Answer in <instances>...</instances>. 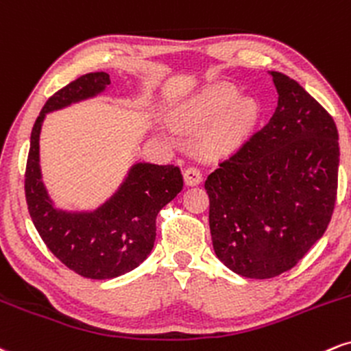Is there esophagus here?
Returning a JSON list of instances; mask_svg holds the SVG:
<instances>
[{"label":"esophagus","instance_id":"34e87169","mask_svg":"<svg viewBox=\"0 0 351 351\" xmlns=\"http://www.w3.org/2000/svg\"><path fill=\"white\" fill-rule=\"evenodd\" d=\"M184 182L187 185H197L202 182V174L197 167H187L184 171Z\"/></svg>","mask_w":351,"mask_h":351}]
</instances>
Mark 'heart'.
<instances>
[{
    "mask_svg": "<svg viewBox=\"0 0 351 351\" xmlns=\"http://www.w3.org/2000/svg\"><path fill=\"white\" fill-rule=\"evenodd\" d=\"M180 125L207 126L204 149L208 154H232L250 138L261 118V103L254 97H240V88L218 82L180 103L176 111Z\"/></svg>",
    "mask_w": 351,
    "mask_h": 351,
    "instance_id": "1",
    "label": "heart"
}]
</instances>
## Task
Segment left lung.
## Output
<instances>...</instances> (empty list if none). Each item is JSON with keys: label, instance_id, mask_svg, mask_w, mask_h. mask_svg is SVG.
<instances>
[{"label": "left lung", "instance_id": "obj_1", "mask_svg": "<svg viewBox=\"0 0 351 351\" xmlns=\"http://www.w3.org/2000/svg\"><path fill=\"white\" fill-rule=\"evenodd\" d=\"M269 75L273 118L205 180L217 258L250 279L286 273L322 238L339 179L335 121L298 82Z\"/></svg>", "mask_w": 351, "mask_h": 351}]
</instances>
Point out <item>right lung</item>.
Returning a JSON list of instances; mask_svg holds the SVG:
<instances>
[{
  "label": "right lung",
  "instance_id": "1",
  "mask_svg": "<svg viewBox=\"0 0 351 351\" xmlns=\"http://www.w3.org/2000/svg\"><path fill=\"white\" fill-rule=\"evenodd\" d=\"M111 84L106 72H92L53 93L37 117L26 166L29 215L47 248L69 269L88 279H113L130 273L149 256L159 210L182 191L176 166L134 162L117 191L93 210L59 208L40 171V130L47 113L98 97Z\"/></svg>",
  "mask_w": 351,
  "mask_h": 351
}]
</instances>
